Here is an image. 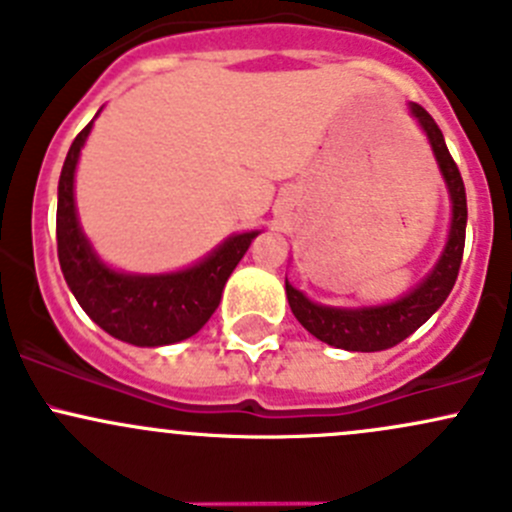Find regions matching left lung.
Returning a JSON list of instances; mask_svg holds the SVG:
<instances>
[{"instance_id":"8db88e82","label":"left lung","mask_w":512,"mask_h":512,"mask_svg":"<svg viewBox=\"0 0 512 512\" xmlns=\"http://www.w3.org/2000/svg\"><path fill=\"white\" fill-rule=\"evenodd\" d=\"M409 113L419 123L421 133L429 140L431 152L436 157L441 177H444L446 192L451 199V226L446 244L431 271L399 295L397 300L379 305H360V308H340V305H323L310 300L308 295L291 286L286 278V295L293 315L298 323L328 345L350 352H377L394 347L419 330L436 310L449 298L453 283H456L458 268H461L463 244H466V189H463L461 172L453 162L444 133L434 123L421 105L409 103Z\"/></svg>"}]
</instances>
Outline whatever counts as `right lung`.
<instances>
[{"instance_id":"1","label":"right lung","mask_w":512,"mask_h":512,"mask_svg":"<svg viewBox=\"0 0 512 512\" xmlns=\"http://www.w3.org/2000/svg\"><path fill=\"white\" fill-rule=\"evenodd\" d=\"M93 120L73 140L59 179L56 241L63 278L88 318L118 340L138 347L187 340L219 308L226 281L261 231L231 234L217 249L179 271L128 273L108 266L83 234L76 209V167Z\"/></svg>"}]
</instances>
